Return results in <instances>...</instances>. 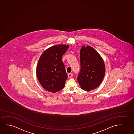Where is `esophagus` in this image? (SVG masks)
I'll return each mask as SVG.
<instances>
[{
  "label": "esophagus",
  "instance_id": "esophagus-1",
  "mask_svg": "<svg viewBox=\"0 0 134 134\" xmlns=\"http://www.w3.org/2000/svg\"><path fill=\"white\" fill-rule=\"evenodd\" d=\"M73 76V74L72 73H69L68 74V76L69 78H70Z\"/></svg>",
  "mask_w": 134,
  "mask_h": 134
}]
</instances>
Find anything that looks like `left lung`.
<instances>
[{
	"label": "left lung",
	"instance_id": "obj_1",
	"mask_svg": "<svg viewBox=\"0 0 134 134\" xmlns=\"http://www.w3.org/2000/svg\"><path fill=\"white\" fill-rule=\"evenodd\" d=\"M80 71L78 81L81 89L87 91L96 89L104 77L105 68L102 57L90 46H83L80 51Z\"/></svg>",
	"mask_w": 134,
	"mask_h": 134
}]
</instances>
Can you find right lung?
I'll list each match as a JSON object with an SVG mask.
<instances>
[{
	"instance_id": "1",
	"label": "right lung",
	"mask_w": 134,
	"mask_h": 134,
	"mask_svg": "<svg viewBox=\"0 0 134 134\" xmlns=\"http://www.w3.org/2000/svg\"><path fill=\"white\" fill-rule=\"evenodd\" d=\"M69 47L65 44L54 45L45 50L40 58L37 76L46 91L55 93L64 88L68 76L62 58Z\"/></svg>"
}]
</instances>
